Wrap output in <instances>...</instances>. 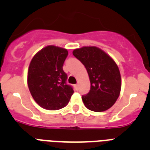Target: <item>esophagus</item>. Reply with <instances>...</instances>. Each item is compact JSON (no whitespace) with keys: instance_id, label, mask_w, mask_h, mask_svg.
I'll list each match as a JSON object with an SVG mask.
<instances>
[{"instance_id":"1","label":"esophagus","mask_w":150,"mask_h":150,"mask_svg":"<svg viewBox=\"0 0 150 150\" xmlns=\"http://www.w3.org/2000/svg\"><path fill=\"white\" fill-rule=\"evenodd\" d=\"M74 87H75V88H76V89L77 90V89H78V88H79V85H78V84L74 85Z\"/></svg>"}]
</instances>
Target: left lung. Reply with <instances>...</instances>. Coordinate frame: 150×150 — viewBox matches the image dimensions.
I'll use <instances>...</instances> for the list:
<instances>
[{"label": "left lung", "instance_id": "1", "mask_svg": "<svg viewBox=\"0 0 150 150\" xmlns=\"http://www.w3.org/2000/svg\"><path fill=\"white\" fill-rule=\"evenodd\" d=\"M86 69L91 83L90 91L83 95L88 110L103 112L110 108L120 96L121 75L114 60L96 46H83L73 51Z\"/></svg>", "mask_w": 150, "mask_h": 150}]
</instances>
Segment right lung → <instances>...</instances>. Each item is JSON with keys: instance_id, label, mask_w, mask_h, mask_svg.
Segmentation results:
<instances>
[{"instance_id": "add662e5", "label": "right lung", "mask_w": 150, "mask_h": 150, "mask_svg": "<svg viewBox=\"0 0 150 150\" xmlns=\"http://www.w3.org/2000/svg\"><path fill=\"white\" fill-rule=\"evenodd\" d=\"M66 49L47 46L35 54L28 71V86L36 103L49 110H60L68 104L74 89L66 83L63 64Z\"/></svg>"}]
</instances>
